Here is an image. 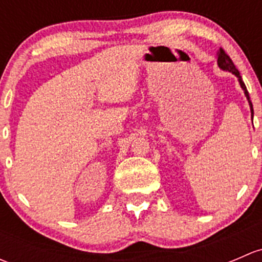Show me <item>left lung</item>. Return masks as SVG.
Wrapping results in <instances>:
<instances>
[{"label": "left lung", "mask_w": 262, "mask_h": 262, "mask_svg": "<svg viewBox=\"0 0 262 262\" xmlns=\"http://www.w3.org/2000/svg\"><path fill=\"white\" fill-rule=\"evenodd\" d=\"M218 66H219V67L222 68V70H224V71H229V72H232V73H233V75H236L237 77H238L239 84H241V87H242V89H244V91H245V95H246V97H247L248 102H250V107H251V114L253 115V107H252V102H251V100H250V95H248V91H247V89H246V84H245V82L242 81V78H241V75H239L238 70H237V68H236V66H234V63L232 62L231 57H229V55L227 54L226 52H224V49H222V48L219 49V52H218Z\"/></svg>", "instance_id": "1"}]
</instances>
